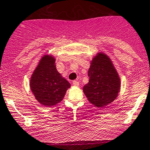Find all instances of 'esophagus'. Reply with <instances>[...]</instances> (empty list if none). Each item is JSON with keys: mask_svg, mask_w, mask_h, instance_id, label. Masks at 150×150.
<instances>
[{"mask_svg": "<svg viewBox=\"0 0 150 150\" xmlns=\"http://www.w3.org/2000/svg\"><path fill=\"white\" fill-rule=\"evenodd\" d=\"M73 85H74V86H79V82H77L76 80H74L73 81Z\"/></svg>", "mask_w": 150, "mask_h": 150, "instance_id": "esophagus-1", "label": "esophagus"}]
</instances>
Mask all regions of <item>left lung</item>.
I'll return each mask as SVG.
<instances>
[{
  "label": "left lung",
  "mask_w": 150,
  "mask_h": 150,
  "mask_svg": "<svg viewBox=\"0 0 150 150\" xmlns=\"http://www.w3.org/2000/svg\"><path fill=\"white\" fill-rule=\"evenodd\" d=\"M88 76L83 91L91 104L102 108L115 100L120 89V78L106 54L99 53L92 59Z\"/></svg>",
  "instance_id": "left-lung-1"
}]
</instances>
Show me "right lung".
<instances>
[{
  "label": "right lung",
  "instance_id": "1",
  "mask_svg": "<svg viewBox=\"0 0 150 150\" xmlns=\"http://www.w3.org/2000/svg\"><path fill=\"white\" fill-rule=\"evenodd\" d=\"M70 87L57 70L54 58L44 55L30 80V88L37 100L47 107L57 105L63 99Z\"/></svg>",
  "mask_w": 150,
  "mask_h": 150
}]
</instances>
